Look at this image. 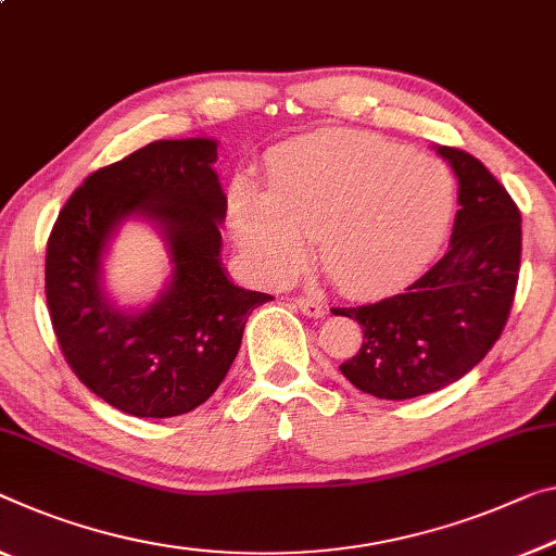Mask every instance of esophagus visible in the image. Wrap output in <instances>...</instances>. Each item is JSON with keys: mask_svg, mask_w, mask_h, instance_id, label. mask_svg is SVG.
Here are the masks:
<instances>
[{"mask_svg": "<svg viewBox=\"0 0 556 556\" xmlns=\"http://www.w3.org/2000/svg\"><path fill=\"white\" fill-rule=\"evenodd\" d=\"M295 307L307 318H323L326 315V303H320L318 298H295Z\"/></svg>", "mask_w": 556, "mask_h": 556, "instance_id": "obj_1", "label": "esophagus"}]
</instances>
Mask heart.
Listing matches in <instances>:
<instances>
[{"label": "heart", "instance_id": "heart-1", "mask_svg": "<svg viewBox=\"0 0 556 556\" xmlns=\"http://www.w3.org/2000/svg\"><path fill=\"white\" fill-rule=\"evenodd\" d=\"M452 211L455 184L440 161L350 129L286 143L270 156L268 191L241 178L230 195L233 238L255 276H293L318 238L323 268L353 295L413 278Z\"/></svg>", "mask_w": 556, "mask_h": 556}]
</instances>
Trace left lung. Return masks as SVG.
I'll list each match as a JSON object with an SVG mask.
<instances>
[{
	"instance_id": "obj_1",
	"label": "left lung",
	"mask_w": 556,
	"mask_h": 556,
	"mask_svg": "<svg viewBox=\"0 0 556 556\" xmlns=\"http://www.w3.org/2000/svg\"><path fill=\"white\" fill-rule=\"evenodd\" d=\"M434 149L459 186L447 253L405 293L332 311L363 326V345L340 372L380 400H409L457 382L497 343L515 301L519 208L482 161Z\"/></svg>"
}]
</instances>
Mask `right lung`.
Instances as JSON below:
<instances>
[{"instance_id": "right-lung-1", "label": "right lung", "mask_w": 556, "mask_h": 556, "mask_svg": "<svg viewBox=\"0 0 556 556\" xmlns=\"http://www.w3.org/2000/svg\"><path fill=\"white\" fill-rule=\"evenodd\" d=\"M218 141L164 139L104 166L72 193L47 243V305L66 363L104 403L134 417L191 413L233 365L268 293L236 286L220 261L226 193ZM165 238L172 273L143 308L105 293L103 261L124 223Z\"/></svg>"}]
</instances>
